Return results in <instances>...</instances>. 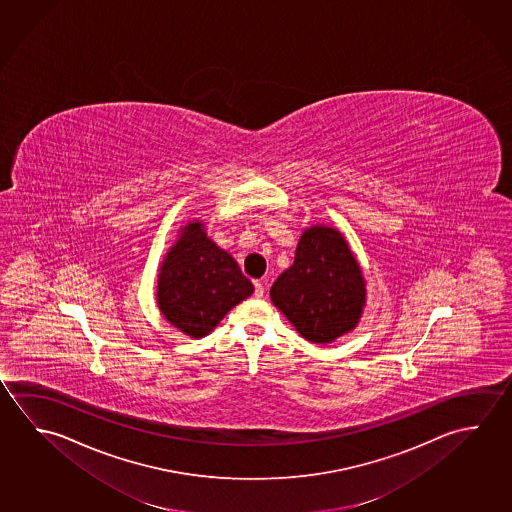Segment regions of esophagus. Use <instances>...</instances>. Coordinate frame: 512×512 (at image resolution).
Instances as JSON below:
<instances>
[{"label":"esophagus","instance_id":"1","mask_svg":"<svg viewBox=\"0 0 512 512\" xmlns=\"http://www.w3.org/2000/svg\"><path fill=\"white\" fill-rule=\"evenodd\" d=\"M255 298H262L264 296V280H257L255 282Z\"/></svg>","mask_w":512,"mask_h":512}]
</instances>
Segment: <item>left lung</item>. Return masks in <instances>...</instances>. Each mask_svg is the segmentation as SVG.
Wrapping results in <instances>:
<instances>
[{
	"label": "left lung",
	"instance_id": "obj_1",
	"mask_svg": "<svg viewBox=\"0 0 512 512\" xmlns=\"http://www.w3.org/2000/svg\"><path fill=\"white\" fill-rule=\"evenodd\" d=\"M271 302L307 341L331 343L358 325L365 278L336 228L304 230L295 262L271 286Z\"/></svg>",
	"mask_w": 512,
	"mask_h": 512
}]
</instances>
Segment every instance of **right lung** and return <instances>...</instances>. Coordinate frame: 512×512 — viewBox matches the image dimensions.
Masks as SVG:
<instances>
[{
    "instance_id": "1",
    "label": "right lung",
    "mask_w": 512,
    "mask_h": 512,
    "mask_svg": "<svg viewBox=\"0 0 512 512\" xmlns=\"http://www.w3.org/2000/svg\"><path fill=\"white\" fill-rule=\"evenodd\" d=\"M252 293L234 257L208 239L199 221L183 226L158 277L156 296L167 322L190 338H203Z\"/></svg>"
}]
</instances>
